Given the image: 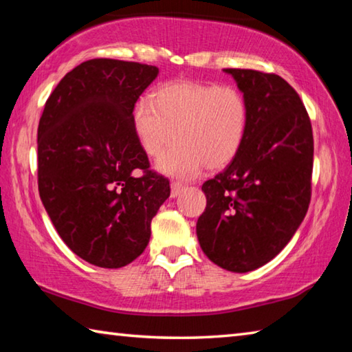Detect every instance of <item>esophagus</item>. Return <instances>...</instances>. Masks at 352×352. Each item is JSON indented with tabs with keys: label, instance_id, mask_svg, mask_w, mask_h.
<instances>
[{
	"label": "esophagus",
	"instance_id": "obj_1",
	"mask_svg": "<svg viewBox=\"0 0 352 352\" xmlns=\"http://www.w3.org/2000/svg\"><path fill=\"white\" fill-rule=\"evenodd\" d=\"M183 190V184L180 182H172L170 183V195L172 197H177L178 194H180Z\"/></svg>",
	"mask_w": 352,
	"mask_h": 352
}]
</instances>
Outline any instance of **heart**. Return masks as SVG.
Masks as SVG:
<instances>
[{"mask_svg": "<svg viewBox=\"0 0 352 352\" xmlns=\"http://www.w3.org/2000/svg\"><path fill=\"white\" fill-rule=\"evenodd\" d=\"M132 122L140 146L152 158L178 140L158 168L188 178L204 164L216 170L233 162L247 135L248 104L233 85L170 82L157 88L152 99L135 104Z\"/></svg>", "mask_w": 352, "mask_h": 352, "instance_id": "1", "label": "heart"}]
</instances>
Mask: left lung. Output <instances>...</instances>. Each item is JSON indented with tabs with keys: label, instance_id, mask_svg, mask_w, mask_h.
Here are the masks:
<instances>
[{
	"label": "left lung",
	"instance_id": "1",
	"mask_svg": "<svg viewBox=\"0 0 352 352\" xmlns=\"http://www.w3.org/2000/svg\"><path fill=\"white\" fill-rule=\"evenodd\" d=\"M248 104L239 153L201 186L206 208L197 220L204 253L225 270L245 273L287 245L312 192L314 135L298 93L283 77L226 68Z\"/></svg>",
	"mask_w": 352,
	"mask_h": 352
}]
</instances>
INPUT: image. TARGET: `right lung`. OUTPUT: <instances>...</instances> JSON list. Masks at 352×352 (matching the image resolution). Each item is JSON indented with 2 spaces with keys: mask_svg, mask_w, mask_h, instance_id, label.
<instances>
[{
  "mask_svg": "<svg viewBox=\"0 0 352 352\" xmlns=\"http://www.w3.org/2000/svg\"><path fill=\"white\" fill-rule=\"evenodd\" d=\"M157 74L152 65L91 58L57 83L38 122V192L47 216L79 258L104 269L144 252L152 219L170 194L132 122Z\"/></svg>",
  "mask_w": 352,
  "mask_h": 352,
  "instance_id": "right-lung-1",
  "label": "right lung"
}]
</instances>
